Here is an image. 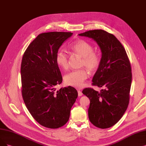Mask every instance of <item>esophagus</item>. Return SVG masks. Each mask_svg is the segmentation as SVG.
Returning <instances> with one entry per match:
<instances>
[{"label": "esophagus", "instance_id": "1", "mask_svg": "<svg viewBox=\"0 0 146 146\" xmlns=\"http://www.w3.org/2000/svg\"><path fill=\"white\" fill-rule=\"evenodd\" d=\"M82 95H83V93H82V92H81V91L80 90H78V96H81Z\"/></svg>", "mask_w": 146, "mask_h": 146}]
</instances>
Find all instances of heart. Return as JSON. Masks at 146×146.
Wrapping results in <instances>:
<instances>
[{"label":"heart","instance_id":"heart-1","mask_svg":"<svg viewBox=\"0 0 146 146\" xmlns=\"http://www.w3.org/2000/svg\"><path fill=\"white\" fill-rule=\"evenodd\" d=\"M68 49L72 54L81 57L80 63V68H85L90 73L95 72L101 65V57L96 52L93 51V46L83 39H78L71 43ZM55 61L57 65L63 69L68 68V56L65 52L59 50L57 52ZM86 69L74 71L66 74L64 80L66 85L74 87H81L84 81L89 76Z\"/></svg>","mask_w":146,"mask_h":146}]
</instances>
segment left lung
Listing matches in <instances>:
<instances>
[{
	"instance_id": "1",
	"label": "left lung",
	"mask_w": 146,
	"mask_h": 146,
	"mask_svg": "<svg viewBox=\"0 0 146 146\" xmlns=\"http://www.w3.org/2000/svg\"><path fill=\"white\" fill-rule=\"evenodd\" d=\"M79 35L94 39L102 52L101 65L92 85L103 89L99 92L88 87L82 92L90 100V122L106 129L117 123L129 105L132 82L130 61L123 46L113 34L97 29Z\"/></svg>"
}]
</instances>
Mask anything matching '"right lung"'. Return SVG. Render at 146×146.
Returning a JSON list of instances; mask_svg holds the SVG:
<instances>
[{"mask_svg": "<svg viewBox=\"0 0 146 146\" xmlns=\"http://www.w3.org/2000/svg\"><path fill=\"white\" fill-rule=\"evenodd\" d=\"M71 32L39 34L29 44L21 64V93L32 117L44 127L56 129L65 125L78 92L71 86L56 90L62 76L55 57Z\"/></svg>", "mask_w": 146, "mask_h": 146, "instance_id": "1", "label": "right lung"}]
</instances>
